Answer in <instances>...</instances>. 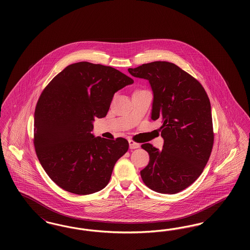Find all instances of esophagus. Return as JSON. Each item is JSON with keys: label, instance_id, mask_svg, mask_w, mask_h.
Instances as JSON below:
<instances>
[{"label": "esophagus", "instance_id": "1", "mask_svg": "<svg viewBox=\"0 0 250 250\" xmlns=\"http://www.w3.org/2000/svg\"><path fill=\"white\" fill-rule=\"evenodd\" d=\"M143 124V129H148V128H149V125H148V123H147V121H144Z\"/></svg>", "mask_w": 250, "mask_h": 250}]
</instances>
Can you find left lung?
I'll return each instance as SVG.
<instances>
[{"instance_id": "1", "label": "left lung", "mask_w": 250, "mask_h": 250, "mask_svg": "<svg viewBox=\"0 0 250 250\" xmlns=\"http://www.w3.org/2000/svg\"><path fill=\"white\" fill-rule=\"evenodd\" d=\"M129 78L102 64L80 62L48 84L35 111V148L57 186L78 195L102 190L125 153L113 140L92 134L95 118L107 115L114 94Z\"/></svg>"}]
</instances>
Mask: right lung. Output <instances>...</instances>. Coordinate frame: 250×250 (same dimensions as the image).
<instances>
[{
    "instance_id": "obj_1",
    "label": "right lung",
    "mask_w": 250,
    "mask_h": 250,
    "mask_svg": "<svg viewBox=\"0 0 250 250\" xmlns=\"http://www.w3.org/2000/svg\"><path fill=\"white\" fill-rule=\"evenodd\" d=\"M129 73L149 81L154 93L151 119L162 120L164 145L161 151H148L143 181L155 192L178 193L200 177L213 149L209 98L197 80L172 62L144 63Z\"/></svg>"
}]
</instances>
